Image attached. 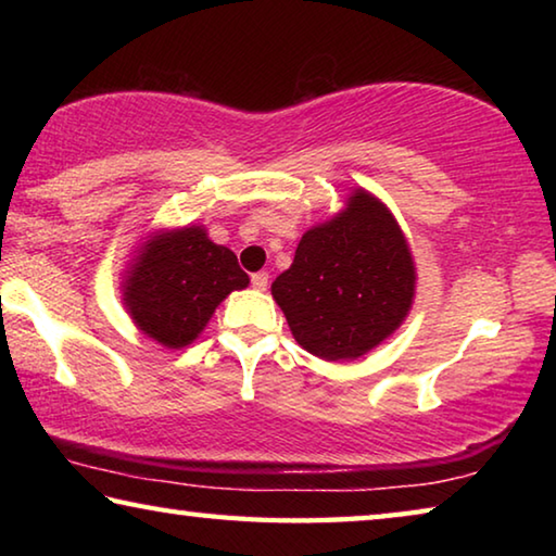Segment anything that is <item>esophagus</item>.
Masks as SVG:
<instances>
[{"label": "esophagus", "mask_w": 556, "mask_h": 556, "mask_svg": "<svg viewBox=\"0 0 556 556\" xmlns=\"http://www.w3.org/2000/svg\"><path fill=\"white\" fill-rule=\"evenodd\" d=\"M267 285H269L267 271H257V275H252V287H255L257 291H265Z\"/></svg>", "instance_id": "34e87169"}]
</instances>
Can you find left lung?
Here are the masks:
<instances>
[{
	"instance_id": "obj_1",
	"label": "left lung",
	"mask_w": 556,
	"mask_h": 556,
	"mask_svg": "<svg viewBox=\"0 0 556 556\" xmlns=\"http://www.w3.org/2000/svg\"><path fill=\"white\" fill-rule=\"evenodd\" d=\"M417 271L388 205L355 188L345 208L301 238L271 296L296 343L324 361H355L407 318Z\"/></svg>"
}]
</instances>
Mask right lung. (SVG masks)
Here are the masks:
<instances>
[{
    "label": "right lung",
    "instance_id": "1",
    "mask_svg": "<svg viewBox=\"0 0 556 556\" xmlns=\"http://www.w3.org/2000/svg\"><path fill=\"white\" fill-rule=\"evenodd\" d=\"M250 277L235 252L215 244L203 225L154 232L131 260L122 281L127 314L164 348L193 343L220 301Z\"/></svg>",
    "mask_w": 556,
    "mask_h": 556
}]
</instances>
